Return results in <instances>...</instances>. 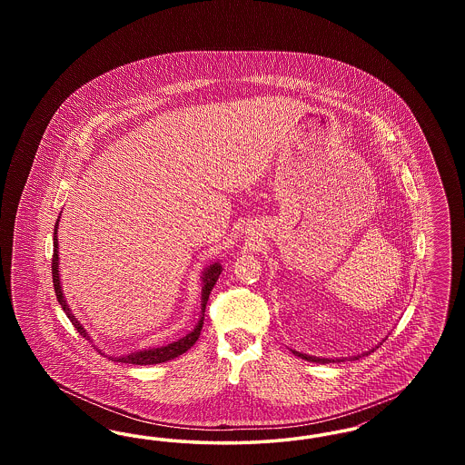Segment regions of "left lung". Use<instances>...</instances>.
I'll use <instances>...</instances> for the list:
<instances>
[{
  "mask_svg": "<svg viewBox=\"0 0 465 465\" xmlns=\"http://www.w3.org/2000/svg\"><path fill=\"white\" fill-rule=\"evenodd\" d=\"M370 352H373V351H370ZM370 352H366V355L370 354ZM292 354H296L298 357L305 359V361H310V362H321V364H326V362H336L334 359H322V357H313V355L302 354V352H294V351H292ZM357 357H361V355H357ZM357 357H355V359H357ZM340 361H343V359H340Z\"/></svg>",
  "mask_w": 465,
  "mask_h": 465,
  "instance_id": "obj_1",
  "label": "left lung"
}]
</instances>
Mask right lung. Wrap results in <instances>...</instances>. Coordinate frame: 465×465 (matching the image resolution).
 Masks as SVG:
<instances>
[{
  "instance_id": "obj_1",
  "label": "right lung",
  "mask_w": 465,
  "mask_h": 465,
  "mask_svg": "<svg viewBox=\"0 0 465 465\" xmlns=\"http://www.w3.org/2000/svg\"><path fill=\"white\" fill-rule=\"evenodd\" d=\"M59 223V220H57ZM57 223H55V228H54V256H52V279H54V289H55V296H57V302L61 303L63 310L66 312L67 319L73 322V326L78 330V332H82L87 340H90L87 331L82 328V324L76 321L74 313H71V310L67 307L66 300L63 296V289H61V281H59V251H57ZM223 268L220 263H213L207 270H203V275H202V282H203V288H202V317H200L199 324L195 326V330L192 332H188L186 336H183L181 340L173 341L165 347H158V349H148V351H139V352H133V354L120 355V357H111L114 359L116 362H127V364H137V366H146V364H158V362H165V361H171V359H176L177 355L184 354L188 349H192L195 345V341L199 340L200 331H202V326H203V312H205V305H207V300H209V294L214 288L220 273H222ZM101 352V351H99Z\"/></svg>"
}]
</instances>
